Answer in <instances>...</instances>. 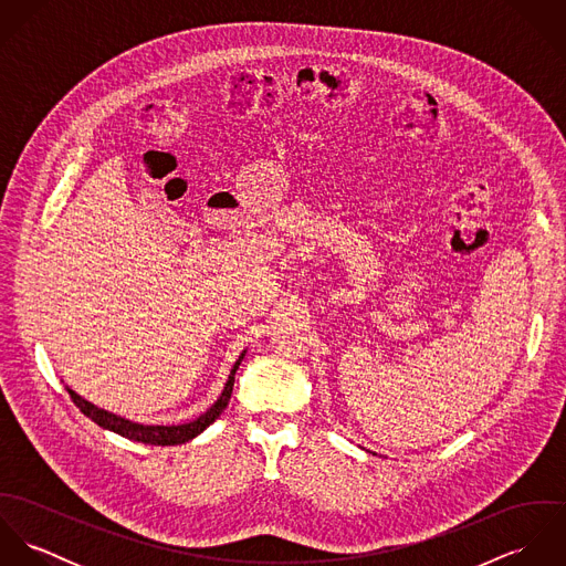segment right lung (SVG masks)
<instances>
[{
	"label": "right lung",
	"instance_id": "obj_1",
	"mask_svg": "<svg viewBox=\"0 0 566 566\" xmlns=\"http://www.w3.org/2000/svg\"><path fill=\"white\" fill-rule=\"evenodd\" d=\"M243 355H245V353H242L240 359L235 361V366H233V370H231V377H229V381H227V388H224L222 397L216 401V405H213L211 409H207L200 418H196V420H191V422H187V424H171V427H163V424H157V427H155V424H137V422H130V420H126V418H119V416H115V413H111V411H104V409H99V407L84 401L82 397H78V395H76L74 390H70V388H67V392H70V397H72V401L76 403V407H81V411L86 418H91L95 424H99V427H104V429H111V431H115V433H119V436H124V438H128V440H137V442H144V444H159V447L182 444V442L196 438L198 433H202V431L224 411V407L231 401L233 384H235V373H238V368H240V364H242Z\"/></svg>",
	"mask_w": 566,
	"mask_h": 566
}]
</instances>
